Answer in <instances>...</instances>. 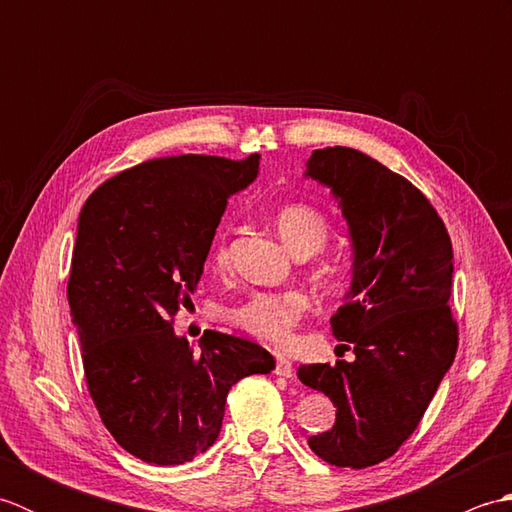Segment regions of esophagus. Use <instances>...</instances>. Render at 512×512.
I'll list each match as a JSON object with an SVG mask.
<instances>
[{
    "instance_id": "esophagus-1",
    "label": "esophagus",
    "mask_w": 512,
    "mask_h": 512,
    "mask_svg": "<svg viewBox=\"0 0 512 512\" xmlns=\"http://www.w3.org/2000/svg\"><path fill=\"white\" fill-rule=\"evenodd\" d=\"M275 374L277 376H284V378H292V374H295V369H292V363L288 361V358H277Z\"/></svg>"
}]
</instances>
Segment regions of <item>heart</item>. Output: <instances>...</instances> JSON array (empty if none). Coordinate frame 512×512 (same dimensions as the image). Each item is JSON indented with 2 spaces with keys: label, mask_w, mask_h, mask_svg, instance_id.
<instances>
[{
  "label": "heart",
  "mask_w": 512,
  "mask_h": 512,
  "mask_svg": "<svg viewBox=\"0 0 512 512\" xmlns=\"http://www.w3.org/2000/svg\"><path fill=\"white\" fill-rule=\"evenodd\" d=\"M275 224L290 250H295L301 257L317 253L330 235L328 217L317 206L306 202L279 206L275 213ZM211 259L217 268H226L231 264V239H228V233L217 237ZM308 308L310 301L306 292L297 288L264 290L255 292L253 297H248L235 310V321L239 328H244L257 339L286 347L292 343V332H295L299 321L306 317Z\"/></svg>",
  "instance_id": "b5f03b06"
}]
</instances>
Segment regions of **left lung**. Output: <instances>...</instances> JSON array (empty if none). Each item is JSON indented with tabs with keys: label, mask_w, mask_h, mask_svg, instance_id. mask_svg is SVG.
<instances>
[{
	"label": "left lung",
	"mask_w": 512,
	"mask_h": 512,
	"mask_svg": "<svg viewBox=\"0 0 512 512\" xmlns=\"http://www.w3.org/2000/svg\"><path fill=\"white\" fill-rule=\"evenodd\" d=\"M306 167L350 224L352 288L330 325L356 354L299 367L301 383L336 407L334 427L308 444L328 464L365 469L416 431L458 352L453 246L427 195L363 151L314 149Z\"/></svg>",
	"instance_id": "obj_1"
}]
</instances>
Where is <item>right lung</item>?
<instances>
[{
    "mask_svg": "<svg viewBox=\"0 0 512 512\" xmlns=\"http://www.w3.org/2000/svg\"><path fill=\"white\" fill-rule=\"evenodd\" d=\"M257 169L259 154L154 158L103 182L81 211L68 301L85 383L105 429L143 462L204 453L220 436L228 389L275 369L246 339L206 330L195 352L173 332L228 198Z\"/></svg>",
    "mask_w": 512,
    "mask_h": 512,
    "instance_id": "right-lung-1",
    "label": "right lung"
}]
</instances>
